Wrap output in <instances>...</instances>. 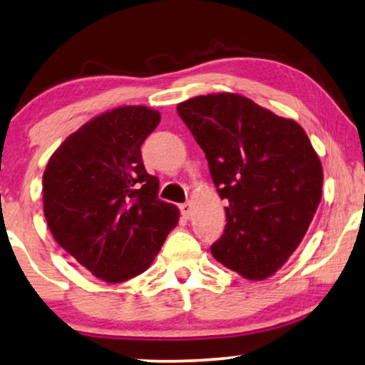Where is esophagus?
<instances>
[{
	"label": "esophagus",
	"mask_w": 365,
	"mask_h": 365,
	"mask_svg": "<svg viewBox=\"0 0 365 365\" xmlns=\"http://www.w3.org/2000/svg\"><path fill=\"white\" fill-rule=\"evenodd\" d=\"M180 211H182V215L187 217L192 216V203H183V205H180Z\"/></svg>",
	"instance_id": "obj_1"
}]
</instances>
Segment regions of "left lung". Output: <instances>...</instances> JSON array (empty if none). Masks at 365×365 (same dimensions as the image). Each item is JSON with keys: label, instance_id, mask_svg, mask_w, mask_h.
Here are the masks:
<instances>
[{"label": "left lung", "instance_id": "1", "mask_svg": "<svg viewBox=\"0 0 365 365\" xmlns=\"http://www.w3.org/2000/svg\"><path fill=\"white\" fill-rule=\"evenodd\" d=\"M203 149L226 226L213 257L244 279L264 280L307 235L322 201L323 167L307 133L246 96H195L177 106Z\"/></svg>", "mask_w": 365, "mask_h": 365}]
</instances>
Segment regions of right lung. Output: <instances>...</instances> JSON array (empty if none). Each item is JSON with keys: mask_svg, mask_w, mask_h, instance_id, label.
I'll return each mask as SVG.
<instances>
[{"mask_svg": "<svg viewBox=\"0 0 365 365\" xmlns=\"http://www.w3.org/2000/svg\"><path fill=\"white\" fill-rule=\"evenodd\" d=\"M160 123L148 106H121L70 134L42 177L43 215L58 246L98 279L118 284L149 269L180 211L159 200L140 145Z\"/></svg>", "mask_w": 365, "mask_h": 365, "instance_id": "obj_1", "label": "right lung"}]
</instances>
